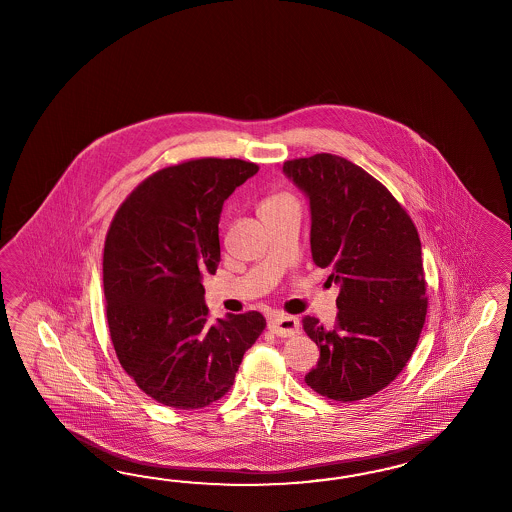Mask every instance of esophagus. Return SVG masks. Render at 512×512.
Wrapping results in <instances>:
<instances>
[{
  "label": "esophagus",
  "mask_w": 512,
  "mask_h": 512,
  "mask_svg": "<svg viewBox=\"0 0 512 512\" xmlns=\"http://www.w3.org/2000/svg\"><path fill=\"white\" fill-rule=\"evenodd\" d=\"M268 327L277 337H294L300 333V320L288 314H277L270 320Z\"/></svg>",
  "instance_id": "1"
}]
</instances>
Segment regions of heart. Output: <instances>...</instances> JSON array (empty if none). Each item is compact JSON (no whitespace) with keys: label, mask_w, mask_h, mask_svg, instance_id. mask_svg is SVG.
Instances as JSON below:
<instances>
[{"label":"heart","mask_w":512,"mask_h":512,"mask_svg":"<svg viewBox=\"0 0 512 512\" xmlns=\"http://www.w3.org/2000/svg\"><path fill=\"white\" fill-rule=\"evenodd\" d=\"M277 198H283V196H274V198H270V200H277Z\"/></svg>","instance_id":"obj_1"}]
</instances>
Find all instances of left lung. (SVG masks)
Instances as JSON below:
<instances>
[{"label": "left lung", "instance_id": "1", "mask_svg": "<svg viewBox=\"0 0 512 512\" xmlns=\"http://www.w3.org/2000/svg\"><path fill=\"white\" fill-rule=\"evenodd\" d=\"M283 170L311 201L312 261L340 285L331 329L303 318L320 348L305 381L342 403L370 398L401 374L424 329L418 229L383 183L344 157L316 153Z\"/></svg>", "mask_w": 512, "mask_h": 512}]
</instances>
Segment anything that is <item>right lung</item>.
Segmentation results:
<instances>
[{"instance_id": "obj_1", "label": "right lung", "mask_w": 512, "mask_h": 512, "mask_svg": "<svg viewBox=\"0 0 512 512\" xmlns=\"http://www.w3.org/2000/svg\"><path fill=\"white\" fill-rule=\"evenodd\" d=\"M259 166L190 159L146 177L118 207L103 248L105 314L116 357L137 387L194 411L225 396L259 338L261 312L209 320L203 277L220 262L224 201Z\"/></svg>"}]
</instances>
